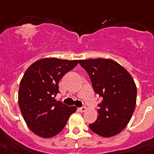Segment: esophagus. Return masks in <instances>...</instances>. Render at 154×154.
Masks as SVG:
<instances>
[{
  "instance_id": "1",
  "label": "esophagus",
  "mask_w": 154,
  "mask_h": 154,
  "mask_svg": "<svg viewBox=\"0 0 154 154\" xmlns=\"http://www.w3.org/2000/svg\"><path fill=\"white\" fill-rule=\"evenodd\" d=\"M78 110H79V112H84L86 111V107L79 108Z\"/></svg>"
}]
</instances>
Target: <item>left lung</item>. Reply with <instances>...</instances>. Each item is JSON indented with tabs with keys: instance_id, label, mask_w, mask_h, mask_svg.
I'll use <instances>...</instances> for the list:
<instances>
[{
	"instance_id": "1",
	"label": "left lung",
	"mask_w": 154,
	"mask_h": 154,
	"mask_svg": "<svg viewBox=\"0 0 154 154\" xmlns=\"http://www.w3.org/2000/svg\"><path fill=\"white\" fill-rule=\"evenodd\" d=\"M90 75L93 88L102 97L97 120L91 130L104 138L115 136L130 121L136 105L137 87L129 72L111 59L80 60Z\"/></svg>"
}]
</instances>
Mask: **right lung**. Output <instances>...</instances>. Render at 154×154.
I'll return each instance as SVG.
<instances>
[{
    "label": "right lung",
    "instance_id": "add662e5",
    "mask_svg": "<svg viewBox=\"0 0 154 154\" xmlns=\"http://www.w3.org/2000/svg\"><path fill=\"white\" fill-rule=\"evenodd\" d=\"M78 63V60L43 58L33 63L24 73L18 101L26 125L37 135L49 138L58 134L76 111L75 106L57 101L55 97L60 79Z\"/></svg>",
    "mask_w": 154,
    "mask_h": 154
}]
</instances>
